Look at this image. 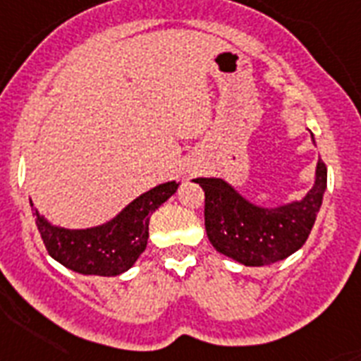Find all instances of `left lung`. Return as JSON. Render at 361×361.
Returning a JSON list of instances; mask_svg holds the SVG:
<instances>
[{"label": "left lung", "mask_w": 361, "mask_h": 361, "mask_svg": "<svg viewBox=\"0 0 361 361\" xmlns=\"http://www.w3.org/2000/svg\"><path fill=\"white\" fill-rule=\"evenodd\" d=\"M193 183L204 190V227L216 251L243 266L260 267L305 245L326 190V166L319 159L315 183L305 197L276 208L247 201L223 178L199 177Z\"/></svg>", "instance_id": "left-lung-1"}]
</instances>
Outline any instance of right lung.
Here are the masks:
<instances>
[{"instance_id": "right-lung-1", "label": "right lung", "mask_w": 361, "mask_h": 361, "mask_svg": "<svg viewBox=\"0 0 361 361\" xmlns=\"http://www.w3.org/2000/svg\"><path fill=\"white\" fill-rule=\"evenodd\" d=\"M177 188L175 180L159 184L129 202L114 219L90 228L56 227L38 214L31 199L29 202L44 245L56 262L80 275L116 276L130 269L145 251L149 217Z\"/></svg>"}]
</instances>
